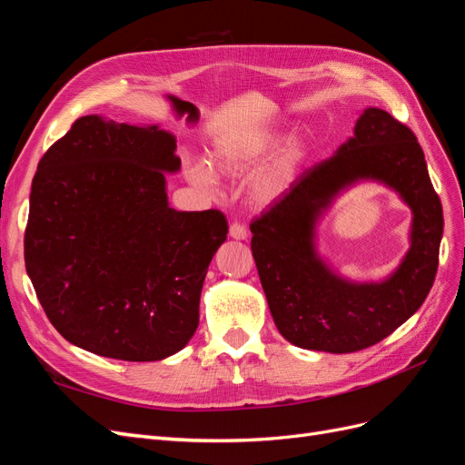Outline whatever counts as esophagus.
Returning a JSON list of instances; mask_svg holds the SVG:
<instances>
[{
	"label": "esophagus",
	"mask_w": 465,
	"mask_h": 465,
	"mask_svg": "<svg viewBox=\"0 0 465 465\" xmlns=\"http://www.w3.org/2000/svg\"><path fill=\"white\" fill-rule=\"evenodd\" d=\"M231 238H236V241H246L248 238V229L241 223H232L231 229H229Z\"/></svg>",
	"instance_id": "34e87169"
}]
</instances>
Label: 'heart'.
<instances>
[{
    "instance_id": "1",
    "label": "heart",
    "mask_w": 465,
    "mask_h": 465,
    "mask_svg": "<svg viewBox=\"0 0 465 465\" xmlns=\"http://www.w3.org/2000/svg\"><path fill=\"white\" fill-rule=\"evenodd\" d=\"M277 135L273 132H248L234 135L227 142L221 143L213 151V164L219 173L229 176H242L252 166H254L263 154L273 147ZM306 154L304 139H292L283 149L279 151L277 157L263 166L254 176L250 184V195L258 205H267L277 200L285 188L291 184L294 171L301 164ZM188 178L202 188H215L217 178L213 171L205 163H192L186 168Z\"/></svg>"
}]
</instances>
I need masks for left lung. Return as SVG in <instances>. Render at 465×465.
<instances>
[{"label": "left lung", "mask_w": 465, "mask_h": 465, "mask_svg": "<svg viewBox=\"0 0 465 465\" xmlns=\"http://www.w3.org/2000/svg\"><path fill=\"white\" fill-rule=\"evenodd\" d=\"M378 179L412 207V246L378 284H351L315 252V223L357 179ZM442 203L415 134L386 110L367 108L355 135L314 164L252 221V256L279 333L292 345L355 353L382 341L425 302L439 267Z\"/></svg>", "instance_id": "obj_1"}]
</instances>
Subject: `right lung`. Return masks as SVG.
<instances>
[{"label":"right lung","mask_w":465,"mask_h":465,"mask_svg":"<svg viewBox=\"0 0 465 465\" xmlns=\"http://www.w3.org/2000/svg\"><path fill=\"white\" fill-rule=\"evenodd\" d=\"M176 139L159 125L74 122L40 159L25 265L52 326L94 355L147 362L192 340L211 258L227 241L217 209L168 205Z\"/></svg>","instance_id":"1"}]
</instances>
